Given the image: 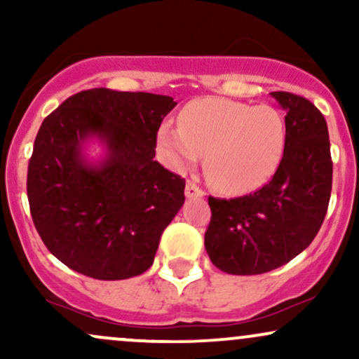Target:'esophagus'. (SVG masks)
I'll use <instances>...</instances> for the list:
<instances>
[{
    "instance_id": "obj_1",
    "label": "esophagus",
    "mask_w": 359,
    "mask_h": 359,
    "mask_svg": "<svg viewBox=\"0 0 359 359\" xmlns=\"http://www.w3.org/2000/svg\"><path fill=\"white\" fill-rule=\"evenodd\" d=\"M203 196H204L203 189L197 187L194 182H187V185H185V197H189V199H196V197H203Z\"/></svg>"
}]
</instances>
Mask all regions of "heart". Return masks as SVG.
I'll return each instance as SVG.
<instances>
[{"label": "heart", "instance_id": "b5f03b06", "mask_svg": "<svg viewBox=\"0 0 359 359\" xmlns=\"http://www.w3.org/2000/svg\"><path fill=\"white\" fill-rule=\"evenodd\" d=\"M158 147L168 165L182 172L205 154V174L222 192L241 194L273 175L287 145L285 118L269 104L204 97L180 113V126L163 123Z\"/></svg>", "mask_w": 359, "mask_h": 359}]
</instances>
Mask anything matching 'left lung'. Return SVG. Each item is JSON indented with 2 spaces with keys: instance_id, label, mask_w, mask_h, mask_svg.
Here are the masks:
<instances>
[{
  "instance_id": "obj_1",
  "label": "left lung",
  "mask_w": 359,
  "mask_h": 359,
  "mask_svg": "<svg viewBox=\"0 0 359 359\" xmlns=\"http://www.w3.org/2000/svg\"><path fill=\"white\" fill-rule=\"evenodd\" d=\"M270 94L287 113V145L277 172L248 196L209 197L205 251L231 275L266 273L302 253L323 226L331 197V145L323 113L297 94Z\"/></svg>"
}]
</instances>
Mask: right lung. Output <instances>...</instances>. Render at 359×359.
Wrapping results in <instances>:
<instances>
[{
    "label": "right lung",
    "instance_id": "obj_1",
    "mask_svg": "<svg viewBox=\"0 0 359 359\" xmlns=\"http://www.w3.org/2000/svg\"><path fill=\"white\" fill-rule=\"evenodd\" d=\"M170 96L81 90L43 119L28 163L34 224L48 251L86 277L125 280L154 263L160 236L182 208L185 180L155 162ZM105 156L93 163L85 145Z\"/></svg>",
    "mask_w": 359,
    "mask_h": 359
}]
</instances>
